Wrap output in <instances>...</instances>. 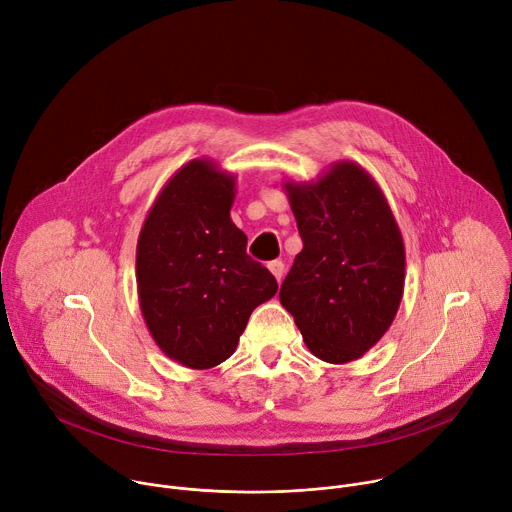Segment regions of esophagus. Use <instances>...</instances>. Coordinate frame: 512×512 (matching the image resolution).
I'll return each instance as SVG.
<instances>
[{"label":"esophagus","instance_id":"34e87169","mask_svg":"<svg viewBox=\"0 0 512 512\" xmlns=\"http://www.w3.org/2000/svg\"><path fill=\"white\" fill-rule=\"evenodd\" d=\"M267 267H269V271L275 275V279H277V281H281V279H283V271H285V265H283L281 261H271Z\"/></svg>","mask_w":512,"mask_h":512}]
</instances>
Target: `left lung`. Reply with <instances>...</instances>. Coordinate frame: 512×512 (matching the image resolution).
I'll use <instances>...</instances> for the list:
<instances>
[{
	"instance_id": "1",
	"label": "left lung",
	"mask_w": 512,
	"mask_h": 512,
	"mask_svg": "<svg viewBox=\"0 0 512 512\" xmlns=\"http://www.w3.org/2000/svg\"><path fill=\"white\" fill-rule=\"evenodd\" d=\"M283 188L304 249L279 302L314 356L356 360L383 338L403 298L405 247L393 210L375 178L348 160Z\"/></svg>"
}]
</instances>
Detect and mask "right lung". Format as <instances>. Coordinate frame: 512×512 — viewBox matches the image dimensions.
Instances as JSON below:
<instances>
[{"instance_id":"right-lung-1","label":"right lung","mask_w":512,"mask_h":512,"mask_svg":"<svg viewBox=\"0 0 512 512\" xmlns=\"http://www.w3.org/2000/svg\"><path fill=\"white\" fill-rule=\"evenodd\" d=\"M237 178L198 158L162 188L141 225L135 279L141 316L160 350L206 371L237 348L251 312L271 300L275 277L231 221Z\"/></svg>"}]
</instances>
